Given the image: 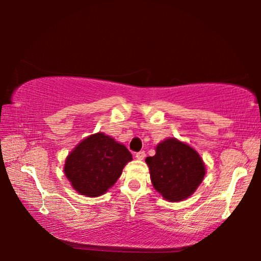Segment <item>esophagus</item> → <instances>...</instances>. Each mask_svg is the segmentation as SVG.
I'll use <instances>...</instances> for the list:
<instances>
[{
	"mask_svg": "<svg viewBox=\"0 0 261 261\" xmlns=\"http://www.w3.org/2000/svg\"><path fill=\"white\" fill-rule=\"evenodd\" d=\"M145 156H146V154H145L144 151H140V152L135 153V158H137L138 160H144Z\"/></svg>",
	"mask_w": 261,
	"mask_h": 261,
	"instance_id": "1",
	"label": "esophagus"
}]
</instances>
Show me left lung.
Returning a JSON list of instances; mask_svg holds the SVG:
<instances>
[{
    "mask_svg": "<svg viewBox=\"0 0 261 261\" xmlns=\"http://www.w3.org/2000/svg\"><path fill=\"white\" fill-rule=\"evenodd\" d=\"M153 188L164 199L180 202L197 190L205 176L201 155L187 142L167 138L155 147V154L146 158Z\"/></svg>",
    "mask_w": 261,
    "mask_h": 261,
    "instance_id": "obj_1",
    "label": "left lung"
}]
</instances>
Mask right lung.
Instances as JSON below:
<instances>
[{
    "label": "right lung",
    "mask_w": 261,
    "mask_h": 261,
    "mask_svg": "<svg viewBox=\"0 0 261 261\" xmlns=\"http://www.w3.org/2000/svg\"><path fill=\"white\" fill-rule=\"evenodd\" d=\"M132 159L126 146L98 132L83 139L69 153L64 173L78 194L98 197L116 183Z\"/></svg>",
    "instance_id": "obj_1"
}]
</instances>
